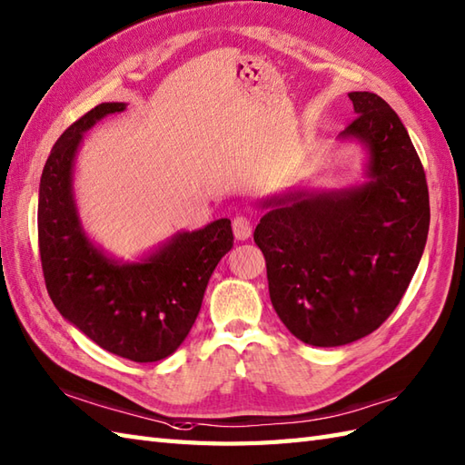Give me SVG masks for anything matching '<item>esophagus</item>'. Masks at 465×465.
Listing matches in <instances>:
<instances>
[{"instance_id":"obj_1","label":"esophagus","mask_w":465,"mask_h":465,"mask_svg":"<svg viewBox=\"0 0 465 465\" xmlns=\"http://www.w3.org/2000/svg\"><path fill=\"white\" fill-rule=\"evenodd\" d=\"M232 225H233V235H235V240L245 242L247 237L252 235V220L247 218V215H235L233 222H232Z\"/></svg>"}]
</instances>
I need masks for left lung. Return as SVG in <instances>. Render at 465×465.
<instances>
[{
  "label": "left lung",
  "mask_w": 465,
  "mask_h": 465,
  "mask_svg": "<svg viewBox=\"0 0 465 465\" xmlns=\"http://www.w3.org/2000/svg\"><path fill=\"white\" fill-rule=\"evenodd\" d=\"M349 99L356 118L339 138L366 150V180L265 198L253 233L275 312L312 347H342L391 317L430 228L426 174L402 121L379 94Z\"/></svg>",
  "instance_id": "8db88e82"
}]
</instances>
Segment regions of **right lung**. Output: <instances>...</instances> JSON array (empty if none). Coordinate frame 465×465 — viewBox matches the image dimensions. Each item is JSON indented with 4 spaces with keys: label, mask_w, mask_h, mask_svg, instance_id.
<instances>
[{
    "label": "right lung",
    "mask_w": 465,
    "mask_h": 465,
    "mask_svg": "<svg viewBox=\"0 0 465 465\" xmlns=\"http://www.w3.org/2000/svg\"><path fill=\"white\" fill-rule=\"evenodd\" d=\"M124 109V103L94 106L53 146L39 183V253L49 297L71 325L116 356L156 362L188 337L233 233L228 218L215 220L178 232L138 262H118L91 242L74 202V156L86 131Z\"/></svg>",
    "instance_id": "1"
}]
</instances>
